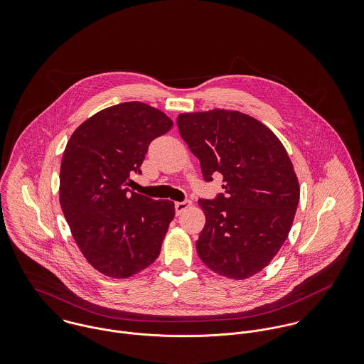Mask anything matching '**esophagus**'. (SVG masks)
Wrapping results in <instances>:
<instances>
[{"label": "esophagus", "instance_id": "1", "mask_svg": "<svg viewBox=\"0 0 364 364\" xmlns=\"http://www.w3.org/2000/svg\"><path fill=\"white\" fill-rule=\"evenodd\" d=\"M192 206V202L191 200H183V202H176L175 203V211H176V214L179 215V214H182L185 210H188V208Z\"/></svg>", "mask_w": 364, "mask_h": 364}]
</instances>
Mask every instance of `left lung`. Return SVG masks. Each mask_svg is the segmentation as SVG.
<instances>
[{
  "mask_svg": "<svg viewBox=\"0 0 364 364\" xmlns=\"http://www.w3.org/2000/svg\"><path fill=\"white\" fill-rule=\"evenodd\" d=\"M176 123L205 181L220 172L224 182V193L198 202L206 215L198 255L221 276L248 279L270 263L290 232L300 200L294 166L277 136L238 110L181 113Z\"/></svg>",
  "mask_w": 364,
  "mask_h": 364,
  "instance_id": "left-lung-1",
  "label": "left lung"
}]
</instances>
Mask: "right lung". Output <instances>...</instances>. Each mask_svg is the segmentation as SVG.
Here are the masks:
<instances>
[{"instance_id":"obj_1","label":"right lung","mask_w":364,"mask_h":364,"mask_svg":"<svg viewBox=\"0 0 364 364\" xmlns=\"http://www.w3.org/2000/svg\"><path fill=\"white\" fill-rule=\"evenodd\" d=\"M161 110L139 101L109 106L71 134L60 166V205L88 263L105 276L126 279L161 252L175 217L171 200L130 191L133 172L150 143L172 127Z\"/></svg>"}]
</instances>
